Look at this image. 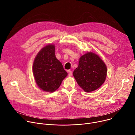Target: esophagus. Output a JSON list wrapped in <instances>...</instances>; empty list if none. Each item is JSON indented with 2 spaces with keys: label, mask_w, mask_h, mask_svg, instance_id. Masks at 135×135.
Returning a JSON list of instances; mask_svg holds the SVG:
<instances>
[{
  "label": "esophagus",
  "mask_w": 135,
  "mask_h": 135,
  "mask_svg": "<svg viewBox=\"0 0 135 135\" xmlns=\"http://www.w3.org/2000/svg\"><path fill=\"white\" fill-rule=\"evenodd\" d=\"M67 73H68L69 76H71V75H72V71H71V70H67Z\"/></svg>",
  "instance_id": "esophagus-1"
}]
</instances>
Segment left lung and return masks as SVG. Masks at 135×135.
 I'll list each match as a JSON object with an SVG mask.
<instances>
[{
	"label": "left lung",
	"mask_w": 135,
	"mask_h": 135,
	"mask_svg": "<svg viewBox=\"0 0 135 135\" xmlns=\"http://www.w3.org/2000/svg\"><path fill=\"white\" fill-rule=\"evenodd\" d=\"M107 75V67L100 57L92 52L82 55L79 66L73 72L78 84L86 92L100 88Z\"/></svg>",
	"instance_id": "1"
}]
</instances>
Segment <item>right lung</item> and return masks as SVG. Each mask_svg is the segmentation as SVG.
<instances>
[{
	"label": "right lung",
	"mask_w": 135,
	"mask_h": 135,
	"mask_svg": "<svg viewBox=\"0 0 135 135\" xmlns=\"http://www.w3.org/2000/svg\"><path fill=\"white\" fill-rule=\"evenodd\" d=\"M36 82L41 89L53 92L60 86L68 74L55 55V46L48 45L36 56L32 67Z\"/></svg>",
	"instance_id": "1"
}]
</instances>
